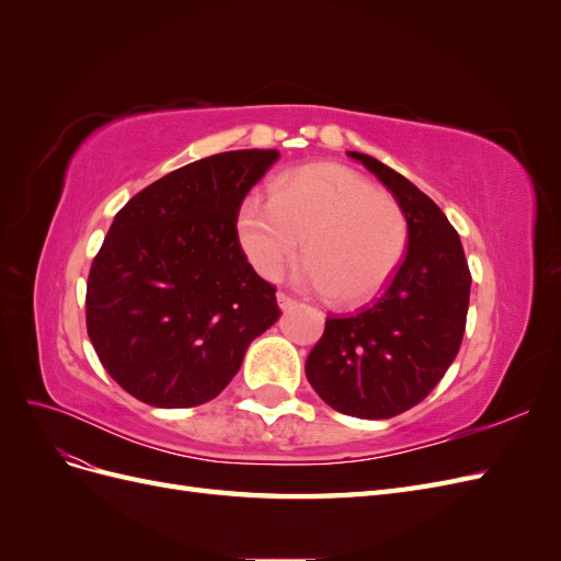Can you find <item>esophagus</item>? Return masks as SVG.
<instances>
[{
  "label": "esophagus",
  "mask_w": 561,
  "mask_h": 561,
  "mask_svg": "<svg viewBox=\"0 0 561 561\" xmlns=\"http://www.w3.org/2000/svg\"><path fill=\"white\" fill-rule=\"evenodd\" d=\"M276 299H278V307H280V309H287V307H293V304L297 301V299H295L293 295H287V293H283V290H280V293L276 295Z\"/></svg>",
  "instance_id": "esophagus-1"
}]
</instances>
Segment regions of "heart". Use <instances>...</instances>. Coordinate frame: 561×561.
I'll use <instances>...</instances> for the list:
<instances>
[{
	"mask_svg": "<svg viewBox=\"0 0 561 561\" xmlns=\"http://www.w3.org/2000/svg\"><path fill=\"white\" fill-rule=\"evenodd\" d=\"M236 233L248 262L274 280L301 248L297 278L332 301L360 307L393 280L410 243L400 203L339 163H309L276 182L274 196L243 198Z\"/></svg>",
	"mask_w": 561,
	"mask_h": 561,
	"instance_id": "obj_1",
	"label": "heart"
}]
</instances>
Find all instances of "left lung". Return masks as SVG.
I'll use <instances>...</instances> for the list:
<instances>
[{
  "label": "left lung",
  "mask_w": 561,
  "mask_h": 561,
  "mask_svg": "<svg viewBox=\"0 0 561 561\" xmlns=\"http://www.w3.org/2000/svg\"><path fill=\"white\" fill-rule=\"evenodd\" d=\"M400 203L410 243L383 295L353 316H328L307 379L332 410L390 419L445 377L463 342L470 268L456 229L419 186L375 157L348 151Z\"/></svg>",
  "instance_id": "obj_1"
}]
</instances>
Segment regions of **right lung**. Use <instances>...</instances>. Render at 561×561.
Instances as JSON below:
<instances>
[{
    "label": "right lung",
    "instance_id": "add662e5",
    "mask_svg": "<svg viewBox=\"0 0 561 561\" xmlns=\"http://www.w3.org/2000/svg\"><path fill=\"white\" fill-rule=\"evenodd\" d=\"M276 149L186 163L116 213L87 283V330L107 375L163 410L217 398L280 316L236 233Z\"/></svg>",
    "mask_w": 561,
    "mask_h": 561
}]
</instances>
